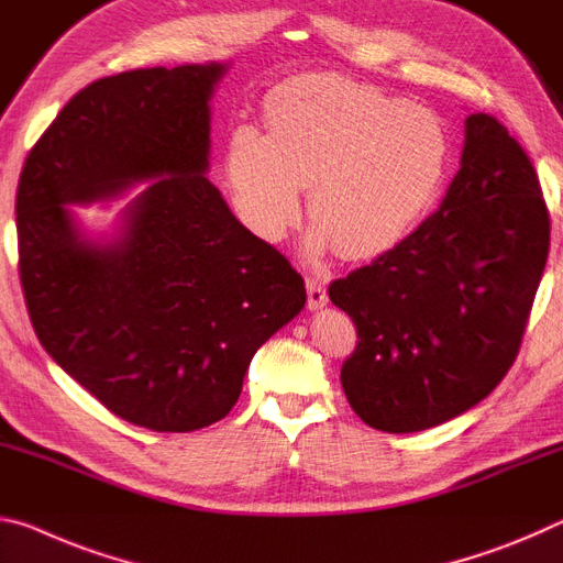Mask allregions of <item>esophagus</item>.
<instances>
[{
    "instance_id": "obj_1",
    "label": "esophagus",
    "mask_w": 563,
    "mask_h": 563,
    "mask_svg": "<svg viewBox=\"0 0 563 563\" xmlns=\"http://www.w3.org/2000/svg\"><path fill=\"white\" fill-rule=\"evenodd\" d=\"M307 294H309V309H321L327 303V287L319 276H307Z\"/></svg>"
}]
</instances>
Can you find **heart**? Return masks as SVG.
Segmentation results:
<instances>
[{
    "label": "heart",
    "mask_w": 563,
    "mask_h": 563,
    "mask_svg": "<svg viewBox=\"0 0 563 563\" xmlns=\"http://www.w3.org/2000/svg\"><path fill=\"white\" fill-rule=\"evenodd\" d=\"M264 119L266 134L234 129L227 177L249 227L272 242L297 224L301 184L311 180L314 246L379 254L411 232L446 179L441 117L376 87L299 77L272 91Z\"/></svg>",
    "instance_id": "1"
}]
</instances>
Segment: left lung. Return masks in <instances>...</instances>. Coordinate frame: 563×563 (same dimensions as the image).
<instances>
[{
    "label": "left lung",
    "mask_w": 563,
    "mask_h": 563,
    "mask_svg": "<svg viewBox=\"0 0 563 563\" xmlns=\"http://www.w3.org/2000/svg\"><path fill=\"white\" fill-rule=\"evenodd\" d=\"M551 242L537 169L499 119H466L441 207L372 264L329 284L356 349L342 386L368 427L409 434L476 407L521 349Z\"/></svg>",
    "instance_id": "left-lung-1"
}]
</instances>
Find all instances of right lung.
<instances>
[{"label": "right lung", "mask_w": 563, "mask_h": 563, "mask_svg": "<svg viewBox=\"0 0 563 563\" xmlns=\"http://www.w3.org/2000/svg\"><path fill=\"white\" fill-rule=\"evenodd\" d=\"M227 64L132 69L64 104L16 187L20 282L47 354L134 427L224 419L249 362L307 301L287 256L236 221L205 172ZM155 181L114 243H85L64 203Z\"/></svg>", "instance_id": "obj_1"}]
</instances>
